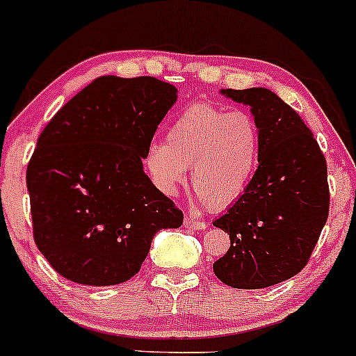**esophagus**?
<instances>
[{
    "label": "esophagus",
    "mask_w": 356,
    "mask_h": 356,
    "mask_svg": "<svg viewBox=\"0 0 356 356\" xmlns=\"http://www.w3.org/2000/svg\"><path fill=\"white\" fill-rule=\"evenodd\" d=\"M185 227H186V229H207V227H209V223L200 220V218L191 217V215H186V217H185Z\"/></svg>",
    "instance_id": "esophagus-1"
}]
</instances>
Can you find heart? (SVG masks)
<instances>
[{"label": "heart", "instance_id": "heart-1", "mask_svg": "<svg viewBox=\"0 0 356 356\" xmlns=\"http://www.w3.org/2000/svg\"><path fill=\"white\" fill-rule=\"evenodd\" d=\"M261 158V129L247 111L193 102L177 114L166 143L147 146L145 165L154 185L173 195L191 166V185L211 209H225L249 186Z\"/></svg>", "mask_w": 356, "mask_h": 356}]
</instances>
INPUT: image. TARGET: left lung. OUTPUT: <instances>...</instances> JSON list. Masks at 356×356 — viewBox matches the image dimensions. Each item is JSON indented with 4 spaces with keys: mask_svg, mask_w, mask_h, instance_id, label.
Listing matches in <instances>:
<instances>
[{
    "mask_svg": "<svg viewBox=\"0 0 356 356\" xmlns=\"http://www.w3.org/2000/svg\"><path fill=\"white\" fill-rule=\"evenodd\" d=\"M250 106L261 158L249 186L213 222L230 247L213 264L223 284L262 289L305 269L330 213L328 166L309 127L269 89L222 90Z\"/></svg>",
    "mask_w": 356,
    "mask_h": 356,
    "instance_id": "left-lung-1",
    "label": "left lung"
}]
</instances>
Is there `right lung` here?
Listing matches in <instances>:
<instances>
[{"label": "right lung", "mask_w": 356, "mask_h": 356, "mask_svg": "<svg viewBox=\"0 0 356 356\" xmlns=\"http://www.w3.org/2000/svg\"><path fill=\"white\" fill-rule=\"evenodd\" d=\"M177 102L156 77L104 75L40 134L26 168L33 238L69 281L114 286L141 269L154 234L183 211L151 183L143 158Z\"/></svg>", "instance_id": "obj_1"}]
</instances>
